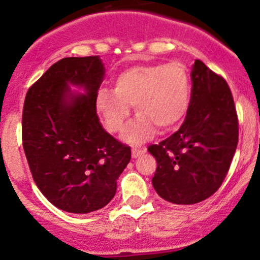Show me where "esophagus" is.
Returning <instances> with one entry per match:
<instances>
[{"instance_id":"34e87169","label":"esophagus","mask_w":260,"mask_h":260,"mask_svg":"<svg viewBox=\"0 0 260 260\" xmlns=\"http://www.w3.org/2000/svg\"><path fill=\"white\" fill-rule=\"evenodd\" d=\"M146 153V148H133L132 149V156L133 158H138L140 157L142 154Z\"/></svg>"}]
</instances>
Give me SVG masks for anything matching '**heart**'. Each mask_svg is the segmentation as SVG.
<instances>
[{
    "mask_svg": "<svg viewBox=\"0 0 260 260\" xmlns=\"http://www.w3.org/2000/svg\"><path fill=\"white\" fill-rule=\"evenodd\" d=\"M190 80L182 63L137 64L121 71L113 89H101L95 106L106 128L118 133L134 106L138 118L123 133V139L138 144L156 133L174 132L187 114Z\"/></svg>",
    "mask_w": 260,
    "mask_h": 260,
    "instance_id": "obj_1",
    "label": "heart"
}]
</instances>
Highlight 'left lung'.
Wrapping results in <instances>:
<instances>
[{
	"mask_svg": "<svg viewBox=\"0 0 260 260\" xmlns=\"http://www.w3.org/2000/svg\"><path fill=\"white\" fill-rule=\"evenodd\" d=\"M192 91L177 133L148 147L157 169L152 184L177 205L209 199L222 185L239 142V120L228 83L201 60L190 72Z\"/></svg>",
	"mask_w": 260,
	"mask_h": 260,
	"instance_id": "left-lung-1",
	"label": "left lung"
}]
</instances>
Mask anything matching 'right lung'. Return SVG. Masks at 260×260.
I'll return each mask as SVG.
<instances>
[{"label":"right lung","mask_w":260,"mask_h":260,"mask_svg":"<svg viewBox=\"0 0 260 260\" xmlns=\"http://www.w3.org/2000/svg\"><path fill=\"white\" fill-rule=\"evenodd\" d=\"M104 73L99 56L63 58L25 95L23 148L33 180L54 206L68 213L104 208L132 158L130 147L99 122L95 99Z\"/></svg>","instance_id":"right-lung-1"}]
</instances>
